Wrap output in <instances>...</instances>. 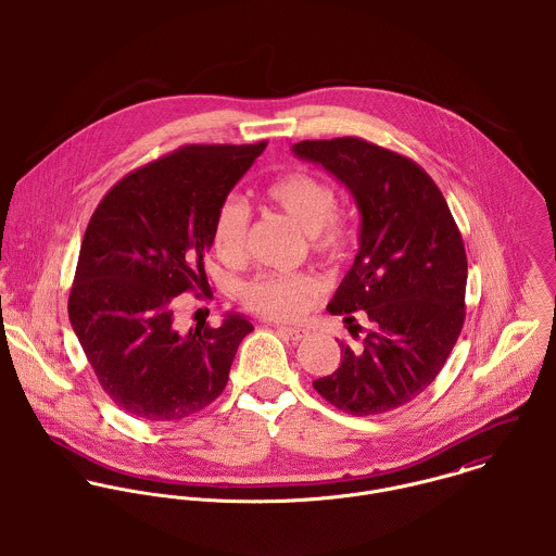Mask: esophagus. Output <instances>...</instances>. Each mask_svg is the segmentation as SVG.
<instances>
[{"instance_id":"obj_1","label":"esophagus","mask_w":556,"mask_h":556,"mask_svg":"<svg viewBox=\"0 0 556 556\" xmlns=\"http://www.w3.org/2000/svg\"><path fill=\"white\" fill-rule=\"evenodd\" d=\"M276 329H278L280 333H285L287 338H291V340H302V338L308 336V329L295 327V325H276Z\"/></svg>"}]
</instances>
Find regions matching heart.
Here are the masks:
<instances>
[{
  "label": "heart",
  "instance_id": "obj_1",
  "mask_svg": "<svg viewBox=\"0 0 556 556\" xmlns=\"http://www.w3.org/2000/svg\"><path fill=\"white\" fill-rule=\"evenodd\" d=\"M265 197L306 231L311 250L325 263H338L349 254L351 231L336 216L338 194L323 177L295 168L267 184ZM248 233V210L238 199H227L214 218V250L225 261L243 252ZM317 282L306 274H261L241 293L243 304L269 318L298 317L315 295Z\"/></svg>",
  "mask_w": 556,
  "mask_h": 556
}]
</instances>
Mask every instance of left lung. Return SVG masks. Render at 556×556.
I'll return each mask as SVG.
<instances>
[{
	"mask_svg": "<svg viewBox=\"0 0 556 556\" xmlns=\"http://www.w3.org/2000/svg\"><path fill=\"white\" fill-rule=\"evenodd\" d=\"M293 152L336 175L362 212L359 252L327 311L346 323L366 311L370 329L359 346L340 342V366L313 386L351 415L394 410L437 379L465 325L460 229L415 160L359 137L300 141Z\"/></svg>",
	"mask_w": 556,
	"mask_h": 556,
	"instance_id": "obj_1",
	"label": "left lung"
}]
</instances>
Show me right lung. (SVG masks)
<instances>
[{
	"label": "right lung",
	"mask_w": 556,
	"mask_h": 556,
	"mask_svg": "<svg viewBox=\"0 0 556 556\" xmlns=\"http://www.w3.org/2000/svg\"><path fill=\"white\" fill-rule=\"evenodd\" d=\"M265 146H181L124 175L91 214L68 317L122 410L179 421L227 388L252 323L229 315L220 327L181 333L175 311L181 293L212 289L203 256L216 212Z\"/></svg>",
	"instance_id": "right-lung-1"
}]
</instances>
